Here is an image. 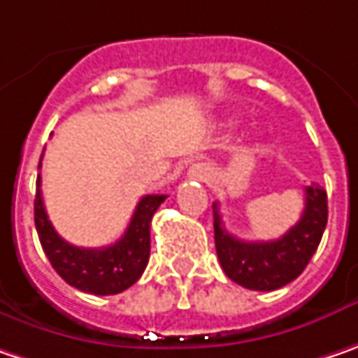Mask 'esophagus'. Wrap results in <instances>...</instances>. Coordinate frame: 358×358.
Masks as SVG:
<instances>
[{
    "label": "esophagus",
    "instance_id": "34e87169",
    "mask_svg": "<svg viewBox=\"0 0 358 358\" xmlns=\"http://www.w3.org/2000/svg\"><path fill=\"white\" fill-rule=\"evenodd\" d=\"M208 174H210V170L204 166V164H194V166H190V170H188V176L196 180H206Z\"/></svg>",
    "mask_w": 358,
    "mask_h": 358
}]
</instances>
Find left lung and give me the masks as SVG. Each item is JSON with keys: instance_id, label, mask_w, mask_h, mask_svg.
<instances>
[{"instance_id": "1", "label": "left lung", "mask_w": 358, "mask_h": 358, "mask_svg": "<svg viewBox=\"0 0 358 358\" xmlns=\"http://www.w3.org/2000/svg\"><path fill=\"white\" fill-rule=\"evenodd\" d=\"M327 192L319 184L304 188L301 220L276 241L246 242L232 236L214 202V242L222 271L230 280L250 290H276L301 276L319 248L327 228Z\"/></svg>"}]
</instances>
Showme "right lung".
<instances>
[{
	"label": "right lung",
	"instance_id": "obj_1",
	"mask_svg": "<svg viewBox=\"0 0 358 358\" xmlns=\"http://www.w3.org/2000/svg\"><path fill=\"white\" fill-rule=\"evenodd\" d=\"M41 168V158L39 166ZM41 176L34 202V218L39 242L55 272L70 285L90 294H117L130 288L142 276L150 258V224L164 194L144 196L134 210L124 236L103 248H80L66 242L50 222L41 200Z\"/></svg>",
	"mask_w": 358,
	"mask_h": 358
}]
</instances>
